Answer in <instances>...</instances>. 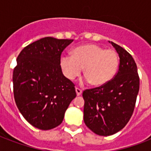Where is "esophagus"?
Returning a JSON list of instances; mask_svg holds the SVG:
<instances>
[{
    "label": "esophagus",
    "instance_id": "esophagus-1",
    "mask_svg": "<svg viewBox=\"0 0 151 151\" xmlns=\"http://www.w3.org/2000/svg\"><path fill=\"white\" fill-rule=\"evenodd\" d=\"M75 90L76 93H77V96H80V95H81V93H82V90L80 89L79 88H75Z\"/></svg>",
    "mask_w": 151,
    "mask_h": 151
}]
</instances>
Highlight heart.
<instances>
[{
    "label": "heart",
    "mask_w": 151,
    "mask_h": 151,
    "mask_svg": "<svg viewBox=\"0 0 151 151\" xmlns=\"http://www.w3.org/2000/svg\"><path fill=\"white\" fill-rule=\"evenodd\" d=\"M60 66L64 75L74 80L84 67L86 81L101 86L113 79L119 66L118 55L113 49H105L97 45H84L73 49L72 55H63Z\"/></svg>",
    "instance_id": "b5f03b06"
}]
</instances>
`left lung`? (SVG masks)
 <instances>
[{
    "label": "left lung",
    "mask_w": 151,
    "mask_h": 151,
    "mask_svg": "<svg viewBox=\"0 0 151 151\" xmlns=\"http://www.w3.org/2000/svg\"><path fill=\"white\" fill-rule=\"evenodd\" d=\"M120 58L119 69L109 82L83 92L84 122L99 136H107L122 130L131 118L139 89L137 66L125 49L109 41Z\"/></svg>",
    "instance_id": "1"
}]
</instances>
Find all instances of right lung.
I'll list each match as a JSON object with an SVG mask.
<instances>
[{
  "instance_id": "add662e5",
  "label": "right lung",
  "mask_w": 151,
  "mask_h": 151,
  "mask_svg": "<svg viewBox=\"0 0 151 151\" xmlns=\"http://www.w3.org/2000/svg\"><path fill=\"white\" fill-rule=\"evenodd\" d=\"M73 40L46 37L25 47L13 71L14 98L25 119L41 130L61 124L76 97L74 84L63 74L60 58Z\"/></svg>"
}]
</instances>
